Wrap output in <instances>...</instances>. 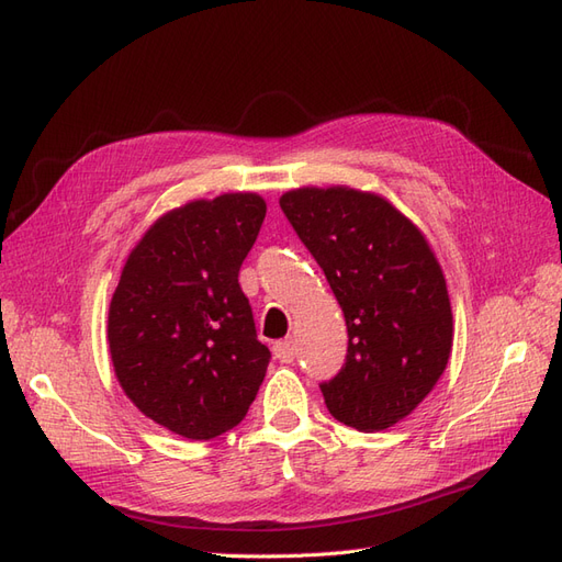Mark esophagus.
<instances>
[{
	"instance_id": "1",
	"label": "esophagus",
	"mask_w": 562,
	"mask_h": 562,
	"mask_svg": "<svg viewBox=\"0 0 562 562\" xmlns=\"http://www.w3.org/2000/svg\"><path fill=\"white\" fill-rule=\"evenodd\" d=\"M274 356L281 363H293V359L297 356V347L293 339H281V342L274 345Z\"/></svg>"
}]
</instances>
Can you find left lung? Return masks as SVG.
<instances>
[{"mask_svg": "<svg viewBox=\"0 0 562 562\" xmlns=\"http://www.w3.org/2000/svg\"><path fill=\"white\" fill-rule=\"evenodd\" d=\"M347 321V361L321 384L335 419L382 431L431 394L452 353L446 274L427 236L394 203L347 184L279 199Z\"/></svg>", "mask_w": 562, "mask_h": 562, "instance_id": "obj_1", "label": "left lung"}]
</instances>
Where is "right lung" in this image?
I'll list each match as a JSON object with an SVG mask.
<instances>
[{
	"label": "right lung",
	"mask_w": 562,
	"mask_h": 562,
	"mask_svg": "<svg viewBox=\"0 0 562 562\" xmlns=\"http://www.w3.org/2000/svg\"><path fill=\"white\" fill-rule=\"evenodd\" d=\"M265 213L255 192L166 211L133 246L114 288V375L145 417L182 438L234 429L265 380L269 349L239 285Z\"/></svg>",
	"instance_id": "right-lung-1"
}]
</instances>
